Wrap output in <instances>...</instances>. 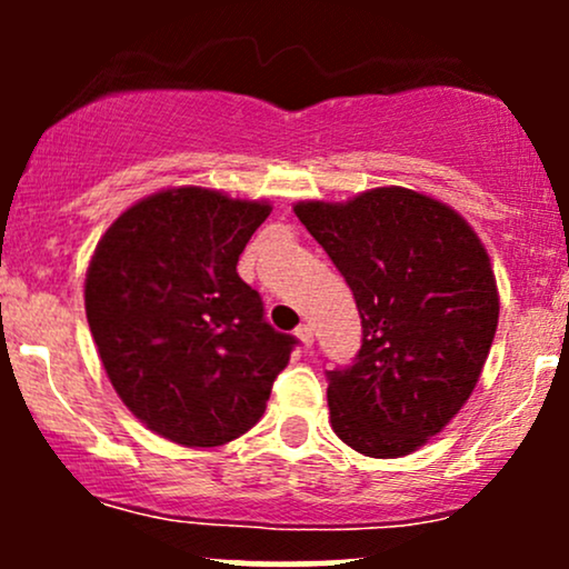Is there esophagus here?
<instances>
[{"mask_svg":"<svg viewBox=\"0 0 569 569\" xmlns=\"http://www.w3.org/2000/svg\"><path fill=\"white\" fill-rule=\"evenodd\" d=\"M297 337H299V342L305 345V348H312V342H316V335H312V326H310V323L299 326Z\"/></svg>","mask_w":569,"mask_h":569,"instance_id":"34e87169","label":"esophagus"}]
</instances>
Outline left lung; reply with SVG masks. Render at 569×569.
<instances>
[{
    "instance_id": "8db88e82",
    "label": "left lung",
    "mask_w": 569,
    "mask_h": 569,
    "mask_svg": "<svg viewBox=\"0 0 569 569\" xmlns=\"http://www.w3.org/2000/svg\"><path fill=\"white\" fill-rule=\"evenodd\" d=\"M356 297V363L329 371V422L367 457H403L462 409L498 329L489 253L447 202L377 187L293 206Z\"/></svg>"
}]
</instances>
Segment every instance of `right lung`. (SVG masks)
I'll use <instances>...</instances> for the list:
<instances>
[{"mask_svg":"<svg viewBox=\"0 0 569 569\" xmlns=\"http://www.w3.org/2000/svg\"><path fill=\"white\" fill-rule=\"evenodd\" d=\"M267 200L173 187L122 211L84 276V312L109 382L152 433L221 447L264 415L297 339L264 321L238 259Z\"/></svg>","mask_w":569,"mask_h":569,"instance_id":"add662e5","label":"right lung"}]
</instances>
